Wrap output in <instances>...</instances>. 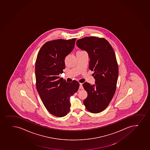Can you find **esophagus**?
Segmentation results:
<instances>
[{
    "label": "esophagus",
    "mask_w": 150,
    "mask_h": 150,
    "mask_svg": "<svg viewBox=\"0 0 150 150\" xmlns=\"http://www.w3.org/2000/svg\"><path fill=\"white\" fill-rule=\"evenodd\" d=\"M83 87L82 84V83H80V86H79V89H83Z\"/></svg>",
    "instance_id": "obj_1"
}]
</instances>
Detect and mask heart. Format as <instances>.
<instances>
[{
  "label": "heart",
  "mask_w": 150,
  "mask_h": 150,
  "mask_svg": "<svg viewBox=\"0 0 150 150\" xmlns=\"http://www.w3.org/2000/svg\"><path fill=\"white\" fill-rule=\"evenodd\" d=\"M79 52H82V51H78Z\"/></svg>",
  "instance_id": "obj_1"
}]
</instances>
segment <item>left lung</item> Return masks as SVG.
Wrapping results in <instances>:
<instances>
[{
	"instance_id": "8db88e82",
	"label": "left lung",
	"mask_w": 150,
	"mask_h": 150,
	"mask_svg": "<svg viewBox=\"0 0 150 150\" xmlns=\"http://www.w3.org/2000/svg\"><path fill=\"white\" fill-rule=\"evenodd\" d=\"M76 45L85 50L89 57V69L94 71L95 84L85 82L83 86L88 93L83 101L86 109L91 113L104 110L114 95L118 80V66L114 51L108 41L91 36L79 39Z\"/></svg>"
}]
</instances>
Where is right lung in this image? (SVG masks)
Wrapping results in <instances>:
<instances>
[{
    "label": "right lung",
    "mask_w": 150,
    "mask_h": 150,
    "mask_svg": "<svg viewBox=\"0 0 150 150\" xmlns=\"http://www.w3.org/2000/svg\"><path fill=\"white\" fill-rule=\"evenodd\" d=\"M76 38L48 41L39 50L35 62L36 86L44 106L57 117L65 116L70 107L69 99L79 89V83H68L59 75L65 69V59L74 48Z\"/></svg>",
    "instance_id": "obj_1"
}]
</instances>
